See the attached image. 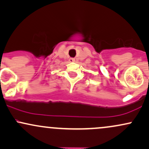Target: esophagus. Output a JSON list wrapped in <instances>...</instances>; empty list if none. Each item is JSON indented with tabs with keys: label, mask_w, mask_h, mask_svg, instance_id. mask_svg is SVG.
<instances>
[{
	"label": "esophagus",
	"mask_w": 149,
	"mask_h": 149,
	"mask_svg": "<svg viewBox=\"0 0 149 149\" xmlns=\"http://www.w3.org/2000/svg\"><path fill=\"white\" fill-rule=\"evenodd\" d=\"M69 61H70V62H74L75 59H74V58H70Z\"/></svg>",
	"instance_id": "obj_1"
}]
</instances>
